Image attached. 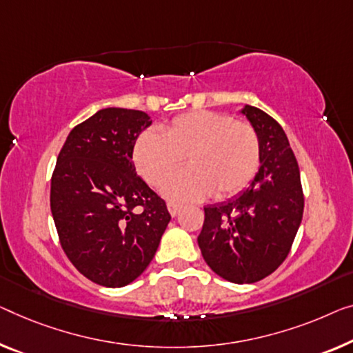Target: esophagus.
Listing matches in <instances>:
<instances>
[{"mask_svg":"<svg viewBox=\"0 0 353 353\" xmlns=\"http://www.w3.org/2000/svg\"><path fill=\"white\" fill-rule=\"evenodd\" d=\"M182 206L181 204H176V203H168V210H170V214L172 215V217H176V215L181 212Z\"/></svg>","mask_w":353,"mask_h":353,"instance_id":"1","label":"esophagus"}]
</instances>
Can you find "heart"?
Returning <instances> with one entry per match:
<instances>
[{"label": "heart", "mask_w": 353, "mask_h": 353, "mask_svg": "<svg viewBox=\"0 0 353 353\" xmlns=\"http://www.w3.org/2000/svg\"><path fill=\"white\" fill-rule=\"evenodd\" d=\"M185 160L188 170L166 183L163 192L177 201H198L212 193L223 199L249 185L260 166V139L249 123L227 114L194 110L161 126L160 134L144 131L133 145L139 176L161 185Z\"/></svg>", "instance_id": "heart-1"}]
</instances>
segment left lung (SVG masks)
Instances as JSON below:
<instances>
[{
    "label": "left lung",
    "mask_w": 353,
    "mask_h": 353,
    "mask_svg": "<svg viewBox=\"0 0 353 353\" xmlns=\"http://www.w3.org/2000/svg\"><path fill=\"white\" fill-rule=\"evenodd\" d=\"M241 114L259 134V172L238 196L204 208L198 245L215 274L228 282L254 283L287 259L301 225L304 196L298 163L282 126L249 104Z\"/></svg>",
    "instance_id": "8db88e82"
}]
</instances>
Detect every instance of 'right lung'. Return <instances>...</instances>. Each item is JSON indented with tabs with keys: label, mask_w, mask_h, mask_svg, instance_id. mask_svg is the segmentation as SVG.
Segmentation results:
<instances>
[{
	"label": "right lung",
	"mask_w": 353,
	"mask_h": 353,
	"mask_svg": "<svg viewBox=\"0 0 353 353\" xmlns=\"http://www.w3.org/2000/svg\"><path fill=\"white\" fill-rule=\"evenodd\" d=\"M150 123L143 110L101 109L71 130L57 159L50 210L60 244L98 285L125 287L143 274L171 220L133 163Z\"/></svg>",
	"instance_id": "1"
}]
</instances>
